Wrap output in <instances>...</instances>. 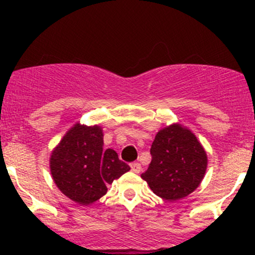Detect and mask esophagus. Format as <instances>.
I'll return each mask as SVG.
<instances>
[{
  "mask_svg": "<svg viewBox=\"0 0 255 255\" xmlns=\"http://www.w3.org/2000/svg\"><path fill=\"white\" fill-rule=\"evenodd\" d=\"M130 170H132L133 173L138 174L140 170H142V166H140L139 163H135V161H134V163L130 164Z\"/></svg>",
  "mask_w": 255,
  "mask_h": 255,
  "instance_id": "1",
  "label": "esophagus"
}]
</instances>
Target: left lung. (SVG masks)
Masks as SVG:
<instances>
[{
	"label": "left lung",
	"mask_w": 255,
	"mask_h": 255,
	"mask_svg": "<svg viewBox=\"0 0 255 255\" xmlns=\"http://www.w3.org/2000/svg\"><path fill=\"white\" fill-rule=\"evenodd\" d=\"M151 161L142 179L166 201L184 199L199 187L207 154L194 133L179 123L159 130L150 148Z\"/></svg>",
	"instance_id": "left-lung-1"
}]
</instances>
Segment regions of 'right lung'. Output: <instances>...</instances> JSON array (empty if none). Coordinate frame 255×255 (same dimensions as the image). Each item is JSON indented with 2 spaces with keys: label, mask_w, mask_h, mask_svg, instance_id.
Returning <instances> with one entry per match:
<instances>
[{
  "label": "right lung",
  "mask_w": 255,
  "mask_h": 255,
  "mask_svg": "<svg viewBox=\"0 0 255 255\" xmlns=\"http://www.w3.org/2000/svg\"><path fill=\"white\" fill-rule=\"evenodd\" d=\"M113 149H104L100 126L76 123L50 155V173L58 189L80 205H90L107 192V185L129 171Z\"/></svg>",
  "instance_id": "1"
}]
</instances>
